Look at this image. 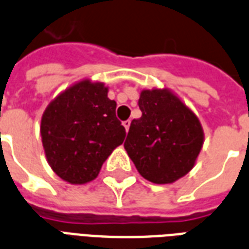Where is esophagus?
Listing matches in <instances>:
<instances>
[{
  "label": "esophagus",
  "instance_id": "34e87169",
  "mask_svg": "<svg viewBox=\"0 0 249 249\" xmlns=\"http://www.w3.org/2000/svg\"><path fill=\"white\" fill-rule=\"evenodd\" d=\"M123 125H124L125 129H126V132H128L129 126H130V120H125L124 123H123Z\"/></svg>",
  "mask_w": 249,
  "mask_h": 249
}]
</instances>
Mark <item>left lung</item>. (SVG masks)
I'll return each instance as SVG.
<instances>
[{
	"label": "left lung",
	"instance_id": "obj_1",
	"mask_svg": "<svg viewBox=\"0 0 249 249\" xmlns=\"http://www.w3.org/2000/svg\"><path fill=\"white\" fill-rule=\"evenodd\" d=\"M140 119L130 123L124 147L142 178L171 184L192 170L204 143L200 120L170 90H143Z\"/></svg>",
	"mask_w": 249,
	"mask_h": 249
}]
</instances>
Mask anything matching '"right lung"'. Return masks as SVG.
<instances>
[{"mask_svg": "<svg viewBox=\"0 0 249 249\" xmlns=\"http://www.w3.org/2000/svg\"><path fill=\"white\" fill-rule=\"evenodd\" d=\"M40 133L49 166L70 184L94 180L126 134L107 87L89 79L70 86L49 103Z\"/></svg>", "mask_w": 249, "mask_h": 249, "instance_id": "right-lung-1", "label": "right lung"}]
</instances>
